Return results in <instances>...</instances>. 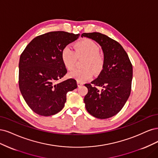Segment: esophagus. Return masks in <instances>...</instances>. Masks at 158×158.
Here are the masks:
<instances>
[{
    "label": "esophagus",
    "mask_w": 158,
    "mask_h": 158,
    "mask_svg": "<svg viewBox=\"0 0 158 158\" xmlns=\"http://www.w3.org/2000/svg\"><path fill=\"white\" fill-rule=\"evenodd\" d=\"M77 86H79H79H81V85H83V83H82V82H81V81H77Z\"/></svg>",
    "instance_id": "34e87169"
}]
</instances>
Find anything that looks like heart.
<instances>
[{"label":"heart","mask_w":158,"mask_h":158,"mask_svg":"<svg viewBox=\"0 0 158 158\" xmlns=\"http://www.w3.org/2000/svg\"><path fill=\"white\" fill-rule=\"evenodd\" d=\"M74 52L69 47H64L61 52V60L64 67L72 70L76 62V58H83L81 63L83 68L75 69L69 73V77L78 81H86L93 77V71L98 73L104 65L103 57L99 53V48L92 40L83 39L73 44Z\"/></svg>","instance_id":"heart-1"}]
</instances>
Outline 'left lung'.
Returning <instances> with one entry per match:
<instances>
[{
    "label": "left lung",
    "mask_w": 158,
    "mask_h": 158,
    "mask_svg": "<svg viewBox=\"0 0 158 158\" xmlns=\"http://www.w3.org/2000/svg\"><path fill=\"white\" fill-rule=\"evenodd\" d=\"M81 37L95 40L104 53L103 69L91 83L85 85L88 89L84 98L85 108L96 118H111L119 112L129 97L133 66L122 46L107 35L94 32L84 33Z\"/></svg>",
    "instance_id": "obj_1"
}]
</instances>
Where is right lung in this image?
<instances>
[{"mask_svg":"<svg viewBox=\"0 0 158 158\" xmlns=\"http://www.w3.org/2000/svg\"><path fill=\"white\" fill-rule=\"evenodd\" d=\"M79 35L65 31L44 33L34 38L20 56L19 90L36 114L50 116L58 113L64 107L66 94L77 87L73 79L56 81L67 73L61 52Z\"/></svg>","mask_w":158,"mask_h":158,"instance_id":"right-lung-1","label":"right lung"}]
</instances>
